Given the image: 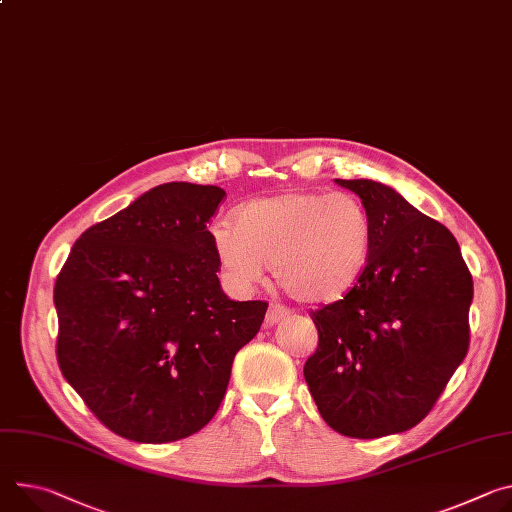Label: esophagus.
I'll use <instances>...</instances> for the list:
<instances>
[{"mask_svg": "<svg viewBox=\"0 0 512 512\" xmlns=\"http://www.w3.org/2000/svg\"><path fill=\"white\" fill-rule=\"evenodd\" d=\"M292 310L288 306H282V304H271L267 314H265V327H273V324H277L280 320H284L286 316H290Z\"/></svg>", "mask_w": 512, "mask_h": 512, "instance_id": "obj_1", "label": "esophagus"}]
</instances>
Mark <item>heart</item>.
Segmentation results:
<instances>
[{
  "label": "heart",
  "mask_w": 512,
  "mask_h": 512,
  "mask_svg": "<svg viewBox=\"0 0 512 512\" xmlns=\"http://www.w3.org/2000/svg\"><path fill=\"white\" fill-rule=\"evenodd\" d=\"M210 241L230 288L251 290L271 263L275 280L294 298L335 302L367 269L374 222L353 194L286 192L247 202L235 226L210 228Z\"/></svg>",
  "instance_id": "1"
}]
</instances>
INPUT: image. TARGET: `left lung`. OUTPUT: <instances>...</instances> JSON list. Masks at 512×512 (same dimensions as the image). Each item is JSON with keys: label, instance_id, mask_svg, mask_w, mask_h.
<instances>
[{"label": "left lung", "instance_id": "obj_1", "mask_svg": "<svg viewBox=\"0 0 512 512\" xmlns=\"http://www.w3.org/2000/svg\"><path fill=\"white\" fill-rule=\"evenodd\" d=\"M335 181L369 210L374 247L359 284L310 312L304 378L331 429L378 439L421 423L466 357L474 282L441 222L384 183Z\"/></svg>", "mask_w": 512, "mask_h": 512}]
</instances>
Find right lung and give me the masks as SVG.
I'll return each mask as SVG.
<instances>
[{
    "mask_svg": "<svg viewBox=\"0 0 512 512\" xmlns=\"http://www.w3.org/2000/svg\"><path fill=\"white\" fill-rule=\"evenodd\" d=\"M216 185L171 181L89 226L55 284L57 361L116 435L169 443L216 414L267 302L230 300L206 224Z\"/></svg>",
    "mask_w": 512,
    "mask_h": 512,
    "instance_id": "obj_1",
    "label": "right lung"
}]
</instances>
